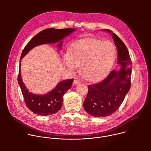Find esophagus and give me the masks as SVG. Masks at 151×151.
Returning <instances> with one entry per match:
<instances>
[{"mask_svg":"<svg viewBox=\"0 0 151 151\" xmlns=\"http://www.w3.org/2000/svg\"><path fill=\"white\" fill-rule=\"evenodd\" d=\"M80 83H81V82H80L79 81H78V79H75L74 81H73V84L74 85H79Z\"/></svg>","mask_w":151,"mask_h":151,"instance_id":"esophagus-1","label":"esophagus"}]
</instances>
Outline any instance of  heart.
Here are the masks:
<instances>
[{"label":"heart","mask_w":151,"mask_h":151,"mask_svg":"<svg viewBox=\"0 0 151 151\" xmlns=\"http://www.w3.org/2000/svg\"><path fill=\"white\" fill-rule=\"evenodd\" d=\"M116 51L113 43L97 39L76 41L64 57L66 66L75 70L82 65V72L90 82L102 80L109 73L115 62Z\"/></svg>","instance_id":"obj_1"}]
</instances>
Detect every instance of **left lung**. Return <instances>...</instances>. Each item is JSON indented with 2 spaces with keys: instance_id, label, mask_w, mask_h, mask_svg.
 <instances>
[{
  "instance_id": "left-lung-1",
  "label": "left lung",
  "mask_w": 151,
  "mask_h": 151,
  "mask_svg": "<svg viewBox=\"0 0 151 151\" xmlns=\"http://www.w3.org/2000/svg\"><path fill=\"white\" fill-rule=\"evenodd\" d=\"M118 51L119 71L112 70L102 82L88 85L87 96L83 101L85 111L95 117H105L115 112L131 87L132 63L127 48L122 40L111 30Z\"/></svg>"
}]
</instances>
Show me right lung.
<instances>
[{"mask_svg":"<svg viewBox=\"0 0 151 151\" xmlns=\"http://www.w3.org/2000/svg\"><path fill=\"white\" fill-rule=\"evenodd\" d=\"M76 29H47L42 30L35 36L26 45L21 53L20 60L32 48L38 45L47 44H55L59 42L58 47L61 49L62 40ZM21 65L19 66L18 82L22 92L25 103L28 108L35 114L47 116L58 112L62 107L63 96L69 90L73 81V79L60 81L54 89L44 95H37L29 92L23 83L21 76Z\"/></svg>","mask_w":151,"mask_h":151,"instance_id":"right-lung-1","label":"right lung"}]
</instances>
